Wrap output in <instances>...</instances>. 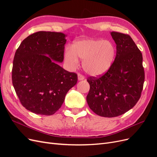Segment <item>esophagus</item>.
<instances>
[{"mask_svg":"<svg viewBox=\"0 0 157 157\" xmlns=\"http://www.w3.org/2000/svg\"><path fill=\"white\" fill-rule=\"evenodd\" d=\"M78 80H84V75H82V74H80V73H78Z\"/></svg>","mask_w":157,"mask_h":157,"instance_id":"esophagus-1","label":"esophagus"}]
</instances>
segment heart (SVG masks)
<instances>
[{
  "label": "heart",
  "instance_id": "1",
  "mask_svg": "<svg viewBox=\"0 0 157 157\" xmlns=\"http://www.w3.org/2000/svg\"><path fill=\"white\" fill-rule=\"evenodd\" d=\"M115 55L113 44L107 40L83 39L75 42L65 52V59L72 67L82 61L84 70L88 75L97 77L105 73L111 67Z\"/></svg>",
  "mask_w": 157,
  "mask_h": 157
}]
</instances>
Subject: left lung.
Instances as JSON below:
<instances>
[{"instance_id":"obj_1","label":"left lung","mask_w":157,"mask_h":157,"mask_svg":"<svg viewBox=\"0 0 157 157\" xmlns=\"http://www.w3.org/2000/svg\"><path fill=\"white\" fill-rule=\"evenodd\" d=\"M117 54L111 67L99 77H90L86 101L98 115L115 117L134 107L141 97L145 80L143 57L130 35L113 31Z\"/></svg>"}]
</instances>
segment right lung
Wrapping results in <instances>:
<instances>
[{
	"label": "right lung",
	"instance_id": "obj_1",
	"mask_svg": "<svg viewBox=\"0 0 157 157\" xmlns=\"http://www.w3.org/2000/svg\"><path fill=\"white\" fill-rule=\"evenodd\" d=\"M65 36L62 33H35L21 42L14 56L13 88L21 105L37 115H54L77 82V74L56 62L63 61Z\"/></svg>",
	"mask_w": 157,
	"mask_h": 157
}]
</instances>
